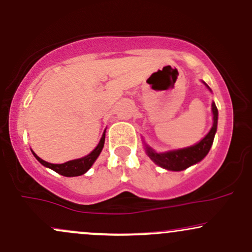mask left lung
Returning <instances> with one entry per match:
<instances>
[{
    "label": "left lung",
    "mask_w": 252,
    "mask_h": 252,
    "mask_svg": "<svg viewBox=\"0 0 252 252\" xmlns=\"http://www.w3.org/2000/svg\"><path fill=\"white\" fill-rule=\"evenodd\" d=\"M212 113H214V125L210 132L203 138L199 143L193 146L186 147V149L170 151L165 153H156L151 147L146 146L147 155L157 165L160 167L166 168L171 171H183L190 167L191 165L197 164L209 153L211 149L214 138L217 131V120H218V109L216 107L215 102H212Z\"/></svg>",
    "instance_id": "1"
}]
</instances>
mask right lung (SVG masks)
<instances>
[{
  "mask_svg": "<svg viewBox=\"0 0 252 252\" xmlns=\"http://www.w3.org/2000/svg\"><path fill=\"white\" fill-rule=\"evenodd\" d=\"M103 144H105V132H103L101 139H100V143L97 144V146L94 149L88 156L84 157V158H80V159H75V160H70L67 162H63V164H50V162H47L42 160L41 158L35 155L32 152V155L35 156V158L37 159L41 164L44 165V166L52 168L54 170L55 172H58L59 174L64 177H76V176H81L85 172H87L90 170V167L93 165V162L96 160V158L99 157L100 152L102 151Z\"/></svg>",
  "mask_w": 252,
  "mask_h": 252,
  "instance_id": "add662e5",
  "label": "right lung"
}]
</instances>
